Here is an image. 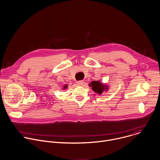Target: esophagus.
Returning a JSON list of instances; mask_svg holds the SVG:
<instances>
[{"mask_svg":"<svg viewBox=\"0 0 160 160\" xmlns=\"http://www.w3.org/2000/svg\"><path fill=\"white\" fill-rule=\"evenodd\" d=\"M77 83V85H78L81 86V85H83V80H80V81H78Z\"/></svg>","mask_w":160,"mask_h":160,"instance_id":"1","label":"esophagus"}]
</instances>
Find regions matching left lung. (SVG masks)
I'll return each instance as SVG.
<instances>
[{
  "instance_id": "8db88e82",
  "label": "left lung",
  "mask_w": 160,
  "mask_h": 160,
  "mask_svg": "<svg viewBox=\"0 0 160 160\" xmlns=\"http://www.w3.org/2000/svg\"><path fill=\"white\" fill-rule=\"evenodd\" d=\"M90 87H92V89L98 94H102L104 90H107L108 87L100 83V81H92L90 84H88Z\"/></svg>"
}]
</instances>
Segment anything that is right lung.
<instances>
[{
  "label": "right lung",
  "instance_id": "right-lung-1",
  "mask_svg": "<svg viewBox=\"0 0 160 160\" xmlns=\"http://www.w3.org/2000/svg\"><path fill=\"white\" fill-rule=\"evenodd\" d=\"M67 87H68V85H65L63 86V89H66V88H67Z\"/></svg>",
  "mask_w": 160,
  "mask_h": 160
}]
</instances>
